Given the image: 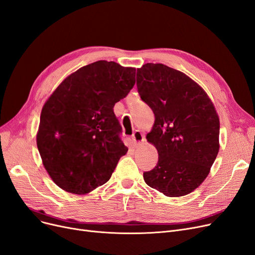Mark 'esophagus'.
Listing matches in <instances>:
<instances>
[{"instance_id":"esophagus-1","label":"esophagus","mask_w":255,"mask_h":255,"mask_svg":"<svg viewBox=\"0 0 255 255\" xmlns=\"http://www.w3.org/2000/svg\"><path fill=\"white\" fill-rule=\"evenodd\" d=\"M132 139H133L135 145H139L143 140H145V135L141 133V131L139 130H135L132 134Z\"/></svg>"}]
</instances>
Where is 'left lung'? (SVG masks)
<instances>
[{"label":"left lung","mask_w":255,"mask_h":255,"mask_svg":"<svg viewBox=\"0 0 255 255\" xmlns=\"http://www.w3.org/2000/svg\"><path fill=\"white\" fill-rule=\"evenodd\" d=\"M136 85L155 116L147 139L158 152L157 164L143 172V180L168 197L192 193L207 177L220 148L213 102L190 77L161 63L137 69Z\"/></svg>","instance_id":"8db88e82"}]
</instances>
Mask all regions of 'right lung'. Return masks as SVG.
Returning <instances> with one entry per match:
<instances>
[{"label": "right lung", "instance_id": "right-lung-1", "mask_svg": "<svg viewBox=\"0 0 255 255\" xmlns=\"http://www.w3.org/2000/svg\"><path fill=\"white\" fill-rule=\"evenodd\" d=\"M134 84V68L99 60L70 75L48 99L36 142L60 189L84 195L110 179L128 151L114 106Z\"/></svg>", "mask_w": 255, "mask_h": 255}]
</instances>
